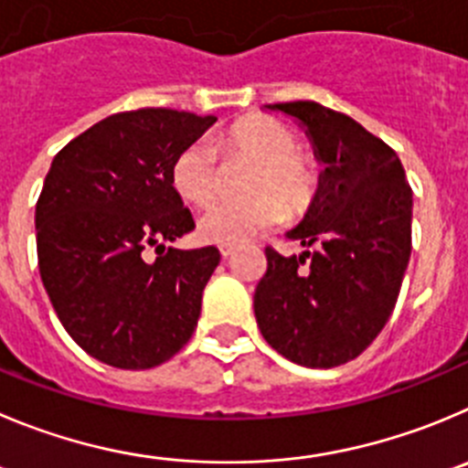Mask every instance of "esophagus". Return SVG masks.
Listing matches in <instances>:
<instances>
[{
	"mask_svg": "<svg viewBox=\"0 0 468 468\" xmlns=\"http://www.w3.org/2000/svg\"><path fill=\"white\" fill-rule=\"evenodd\" d=\"M219 251H221V256H224V259H229V256L235 254V244H221Z\"/></svg>",
	"mask_w": 468,
	"mask_h": 468,
	"instance_id": "1",
	"label": "esophagus"
}]
</instances>
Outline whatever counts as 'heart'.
<instances>
[{
    "mask_svg": "<svg viewBox=\"0 0 468 468\" xmlns=\"http://www.w3.org/2000/svg\"><path fill=\"white\" fill-rule=\"evenodd\" d=\"M226 159H244L251 170L242 191L249 198L214 205L200 217V238L217 244H238L272 229L282 217L304 212L316 194V165L295 147L288 126L268 115L235 120L217 138ZM175 191L191 205L207 207L219 194V161L207 141H194L180 150L170 168Z\"/></svg>",
    "mask_w": 468,
    "mask_h": 468,
    "instance_id": "1",
    "label": "heart"
}]
</instances>
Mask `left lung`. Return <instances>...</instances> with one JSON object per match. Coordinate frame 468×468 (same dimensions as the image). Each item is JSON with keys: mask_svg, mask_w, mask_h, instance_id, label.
<instances>
[{"mask_svg": "<svg viewBox=\"0 0 468 468\" xmlns=\"http://www.w3.org/2000/svg\"><path fill=\"white\" fill-rule=\"evenodd\" d=\"M265 108L300 122L323 173L304 219L286 233L303 254L265 249L256 323L283 357L330 369L360 356L395 309L411 256L413 191L395 150L344 112L316 101Z\"/></svg>", "mask_w": 468, "mask_h": 468, "instance_id": "1", "label": "left lung"}]
</instances>
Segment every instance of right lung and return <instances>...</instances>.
I'll return each mask as SVG.
<instances>
[{
  "label": "right lung",
  "instance_id": "right-lung-1",
  "mask_svg": "<svg viewBox=\"0 0 468 468\" xmlns=\"http://www.w3.org/2000/svg\"><path fill=\"white\" fill-rule=\"evenodd\" d=\"M214 122L168 108L117 112L52 159L37 203L38 270L67 333L96 360L150 369L194 335L221 254L165 247L196 226L170 168Z\"/></svg>",
  "mask_w": 468,
  "mask_h": 468
}]
</instances>
